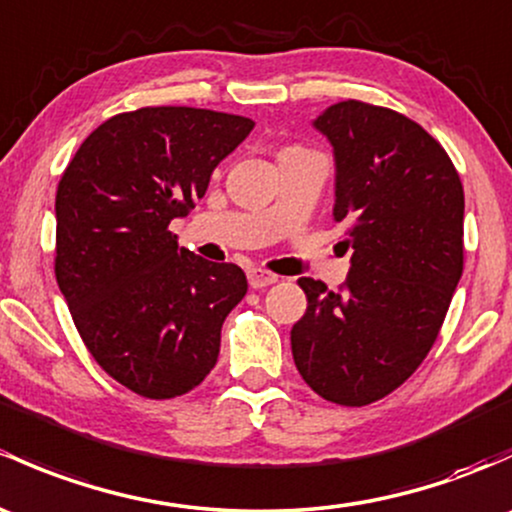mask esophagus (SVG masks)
<instances>
[{
  "label": "esophagus",
  "mask_w": 512,
  "mask_h": 512,
  "mask_svg": "<svg viewBox=\"0 0 512 512\" xmlns=\"http://www.w3.org/2000/svg\"><path fill=\"white\" fill-rule=\"evenodd\" d=\"M277 274L262 270V267H250L247 270V282H250L252 289H262V287H270V284L277 282Z\"/></svg>",
  "instance_id": "obj_1"
}]
</instances>
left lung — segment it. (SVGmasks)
Returning <instances> with one entry per match:
<instances>
[{
  "label": "left lung",
  "instance_id": "left-lung-1",
  "mask_svg": "<svg viewBox=\"0 0 512 512\" xmlns=\"http://www.w3.org/2000/svg\"><path fill=\"white\" fill-rule=\"evenodd\" d=\"M314 127L333 147V220L348 225L353 257L338 292L299 279L309 306L292 355L316 395L363 407L437 341L464 272V186L437 139L395 110L336 102Z\"/></svg>",
  "mask_w": 512,
  "mask_h": 512
}]
</instances>
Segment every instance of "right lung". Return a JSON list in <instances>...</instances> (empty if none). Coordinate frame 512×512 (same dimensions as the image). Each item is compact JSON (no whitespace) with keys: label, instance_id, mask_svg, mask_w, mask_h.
Here are the masks:
<instances>
[{"label":"right lung","instance_id":"1","mask_svg":"<svg viewBox=\"0 0 512 512\" xmlns=\"http://www.w3.org/2000/svg\"><path fill=\"white\" fill-rule=\"evenodd\" d=\"M255 122L198 107H142L95 129L56 193V279L80 338L117 383L186 395L220 353L245 272L179 247L169 223L206 193Z\"/></svg>","mask_w":512,"mask_h":512}]
</instances>
